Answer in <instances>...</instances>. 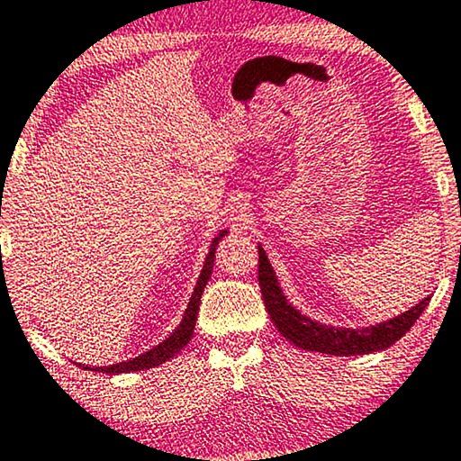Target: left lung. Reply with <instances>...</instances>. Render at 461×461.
<instances>
[{"label": "left lung", "instance_id": "obj_1", "mask_svg": "<svg viewBox=\"0 0 461 461\" xmlns=\"http://www.w3.org/2000/svg\"><path fill=\"white\" fill-rule=\"evenodd\" d=\"M258 286H261L265 309H267L271 321L276 323L277 332L284 339H288L303 351L336 355V357L367 355L394 345L416 323L418 317L428 307V303H430V296H426L424 301H420L410 311H403L397 317H391V320L374 323V326L367 328H339L320 323L303 315L301 311L288 303L261 244H258Z\"/></svg>", "mask_w": 461, "mask_h": 461}]
</instances>
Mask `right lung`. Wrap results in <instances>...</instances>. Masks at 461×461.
<instances>
[{"mask_svg": "<svg viewBox=\"0 0 461 461\" xmlns=\"http://www.w3.org/2000/svg\"><path fill=\"white\" fill-rule=\"evenodd\" d=\"M225 233H228V230H221L215 238H212V242L209 246V255H206V258H204L203 271H200L196 286H194V293L190 296V303H187L185 313H184V317H181L179 326L175 328L171 334H168V339H165L163 342H158V345L152 347L150 351L141 353V355H138V357H131L127 361H119V363H113V366H100V367H92V366H86V363H79V367L89 369V372H102V374H129V372H141V369L157 367V366H160V363H165L171 357H175V355H177L181 348H184L187 342H190L194 328H196L200 298H203L204 286L211 280L212 261H215L217 244L221 242V238L225 236Z\"/></svg>", "mask_w": 461, "mask_h": 461, "instance_id": "add662e5", "label": "right lung"}]
</instances>
